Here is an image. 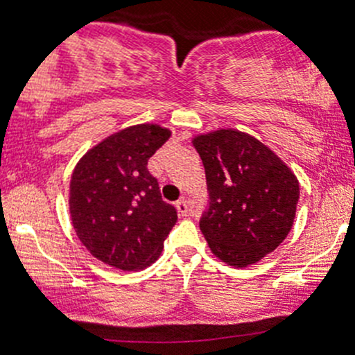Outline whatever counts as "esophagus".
I'll list each match as a JSON object with an SVG mask.
<instances>
[{
	"label": "esophagus",
	"mask_w": 355,
	"mask_h": 355,
	"mask_svg": "<svg viewBox=\"0 0 355 355\" xmlns=\"http://www.w3.org/2000/svg\"><path fill=\"white\" fill-rule=\"evenodd\" d=\"M175 207H177L178 214L184 215V217H189V215H191V208H189L187 200H184V198H182V200H178V201H177V205H175Z\"/></svg>",
	"instance_id": "esophagus-1"
}]
</instances>
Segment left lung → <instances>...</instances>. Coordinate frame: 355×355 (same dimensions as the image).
Returning a JSON list of instances; mask_svg holds the SVG:
<instances>
[{"instance_id":"left-lung-1","label":"left lung","mask_w":355,"mask_h":355,"mask_svg":"<svg viewBox=\"0 0 355 355\" xmlns=\"http://www.w3.org/2000/svg\"><path fill=\"white\" fill-rule=\"evenodd\" d=\"M203 161L210 205L200 230L215 257L247 268L286 240L296 217L300 182L270 147L238 129L193 138Z\"/></svg>"}]
</instances>
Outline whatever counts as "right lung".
I'll list each match as a JSON object with an SVG mask.
<instances>
[{"label":"right lung","instance_id":"1","mask_svg":"<svg viewBox=\"0 0 355 355\" xmlns=\"http://www.w3.org/2000/svg\"><path fill=\"white\" fill-rule=\"evenodd\" d=\"M171 131L137 124L89 148L69 180V215L78 240L101 263L122 271L150 266L177 223L173 205L162 201L148 159Z\"/></svg>","mask_w":355,"mask_h":355}]
</instances>
